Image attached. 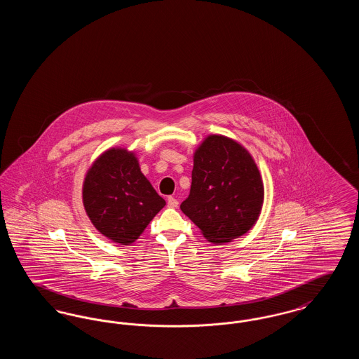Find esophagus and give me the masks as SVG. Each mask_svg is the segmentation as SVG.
Returning a JSON list of instances; mask_svg holds the SVG:
<instances>
[{
    "label": "esophagus",
    "mask_w": 359,
    "mask_h": 359,
    "mask_svg": "<svg viewBox=\"0 0 359 359\" xmlns=\"http://www.w3.org/2000/svg\"><path fill=\"white\" fill-rule=\"evenodd\" d=\"M167 203H168V207H171V208H175V207H177V205H179L177 199H176V198H173V196H170V198L167 199Z\"/></svg>",
    "instance_id": "34e87169"
}]
</instances>
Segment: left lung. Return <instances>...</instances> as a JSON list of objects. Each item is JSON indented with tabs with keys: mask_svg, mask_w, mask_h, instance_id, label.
I'll use <instances>...</instances> for the list:
<instances>
[{
	"mask_svg": "<svg viewBox=\"0 0 359 359\" xmlns=\"http://www.w3.org/2000/svg\"><path fill=\"white\" fill-rule=\"evenodd\" d=\"M264 183L237 141L210 135L194 154L192 183L182 211L208 242L222 245L248 233L259 217Z\"/></svg>",
	"mask_w": 359,
	"mask_h": 359,
	"instance_id": "8db88e82",
	"label": "left lung"
}]
</instances>
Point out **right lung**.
Listing matches in <instances>:
<instances>
[{
	"label": "right lung",
	"mask_w": 359,
	"mask_h": 359,
	"mask_svg": "<svg viewBox=\"0 0 359 359\" xmlns=\"http://www.w3.org/2000/svg\"><path fill=\"white\" fill-rule=\"evenodd\" d=\"M82 196L95 229L121 245L133 243L165 205L142 175L136 154L125 148H110L93 163Z\"/></svg>",
	"instance_id": "add662e5"
}]
</instances>
